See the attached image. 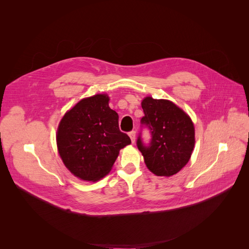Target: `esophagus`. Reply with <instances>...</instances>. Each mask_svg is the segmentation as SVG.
<instances>
[{
	"instance_id": "esophagus-1",
	"label": "esophagus",
	"mask_w": 249,
	"mask_h": 249,
	"mask_svg": "<svg viewBox=\"0 0 249 249\" xmlns=\"http://www.w3.org/2000/svg\"><path fill=\"white\" fill-rule=\"evenodd\" d=\"M129 136H130V138H131V141H132V143H134L135 142V139H136V132L134 131H130L129 132Z\"/></svg>"
}]
</instances>
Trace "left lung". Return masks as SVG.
<instances>
[{
  "instance_id": "8db88e82",
  "label": "left lung",
  "mask_w": 249,
  "mask_h": 249,
  "mask_svg": "<svg viewBox=\"0 0 249 249\" xmlns=\"http://www.w3.org/2000/svg\"><path fill=\"white\" fill-rule=\"evenodd\" d=\"M144 116L142 127H147L151 135L148 145L137 138L147 168L155 176L171 177L178 173L190 160L195 146V128L189 115L168 100L143 99Z\"/></svg>"
}]
</instances>
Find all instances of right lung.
I'll list each match as a JSON object with an SVG mask.
<instances>
[{"label":"right lung","instance_id":"right-lung-1","mask_svg":"<svg viewBox=\"0 0 249 249\" xmlns=\"http://www.w3.org/2000/svg\"><path fill=\"white\" fill-rule=\"evenodd\" d=\"M107 95L78 102L58 125V153L69 171L84 180L96 181L108 175L120 149L131 143L119 129V116L109 107Z\"/></svg>","mask_w":249,"mask_h":249}]
</instances>
